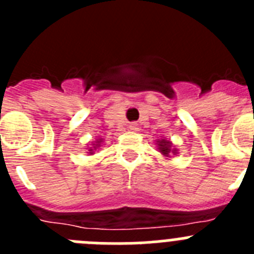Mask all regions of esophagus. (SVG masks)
I'll return each mask as SVG.
<instances>
[{
	"label": "esophagus",
	"instance_id": "1",
	"mask_svg": "<svg viewBox=\"0 0 254 254\" xmlns=\"http://www.w3.org/2000/svg\"><path fill=\"white\" fill-rule=\"evenodd\" d=\"M128 128L131 129V131H133V132H136L138 129V126H137V123H131V125L128 126Z\"/></svg>",
	"mask_w": 254,
	"mask_h": 254
}]
</instances>
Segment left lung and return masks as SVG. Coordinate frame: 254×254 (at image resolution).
<instances>
[{
    "mask_svg": "<svg viewBox=\"0 0 254 254\" xmlns=\"http://www.w3.org/2000/svg\"><path fill=\"white\" fill-rule=\"evenodd\" d=\"M158 147H159V151L164 155V156H169L170 152L173 154H177V150L173 147L172 142L169 140H159L158 141Z\"/></svg>",
    "mask_w": 254,
    "mask_h": 254,
    "instance_id": "1",
    "label": "left lung"
}]
</instances>
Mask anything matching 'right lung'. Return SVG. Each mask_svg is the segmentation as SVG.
Here are the masks:
<instances>
[{"instance_id": "obj_1", "label": "right lung", "mask_w": 254, "mask_h": 254, "mask_svg": "<svg viewBox=\"0 0 254 254\" xmlns=\"http://www.w3.org/2000/svg\"><path fill=\"white\" fill-rule=\"evenodd\" d=\"M100 142H102V140H98V141H96V142L94 143V145H95V146L90 147V149H89V152H90V154H93L94 150H96V149H98V147L100 146Z\"/></svg>"}]
</instances>
